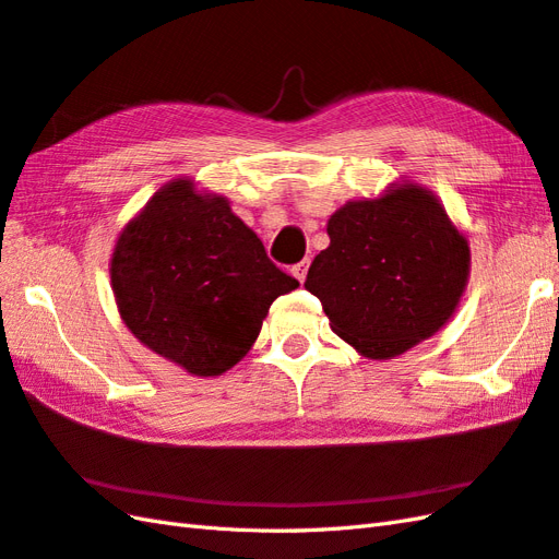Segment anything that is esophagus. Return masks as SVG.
<instances>
[{"mask_svg":"<svg viewBox=\"0 0 559 559\" xmlns=\"http://www.w3.org/2000/svg\"><path fill=\"white\" fill-rule=\"evenodd\" d=\"M308 265H310V261H301V263H296V265L292 267L294 277H296L298 282H306V275H308Z\"/></svg>","mask_w":559,"mask_h":559,"instance_id":"34e87169","label":"esophagus"}]
</instances>
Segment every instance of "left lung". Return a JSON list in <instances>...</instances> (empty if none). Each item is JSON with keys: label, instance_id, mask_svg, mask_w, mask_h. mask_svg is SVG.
Instances as JSON below:
<instances>
[{"label": "left lung", "instance_id": "8db88e82", "mask_svg": "<svg viewBox=\"0 0 559 559\" xmlns=\"http://www.w3.org/2000/svg\"><path fill=\"white\" fill-rule=\"evenodd\" d=\"M326 235L306 289L320 298L332 332L365 358H396L453 318L469 243L429 189L403 182L348 201Z\"/></svg>", "mask_w": 559, "mask_h": 559}]
</instances>
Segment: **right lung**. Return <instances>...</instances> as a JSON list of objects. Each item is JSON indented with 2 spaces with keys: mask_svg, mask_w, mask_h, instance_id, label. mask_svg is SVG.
Segmentation results:
<instances>
[{
  "mask_svg": "<svg viewBox=\"0 0 559 559\" xmlns=\"http://www.w3.org/2000/svg\"><path fill=\"white\" fill-rule=\"evenodd\" d=\"M111 287L146 348L189 374L215 377L247 356L272 301L298 282L270 261L225 197L180 177L122 227Z\"/></svg>",
  "mask_w": 559,
  "mask_h": 559,
  "instance_id": "obj_1",
  "label": "right lung"
}]
</instances>
